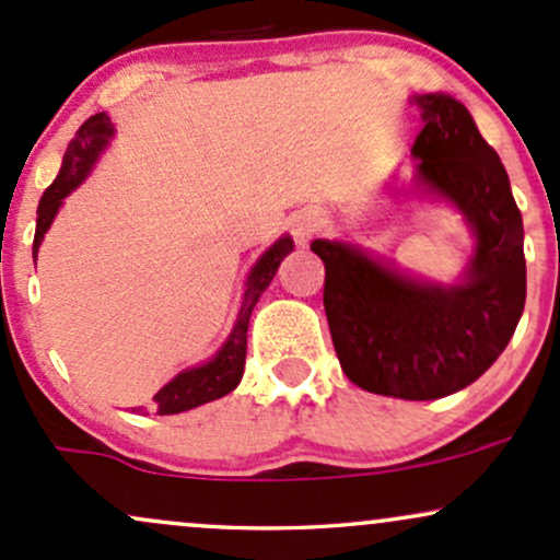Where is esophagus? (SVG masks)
<instances>
[{
	"mask_svg": "<svg viewBox=\"0 0 560 560\" xmlns=\"http://www.w3.org/2000/svg\"><path fill=\"white\" fill-rule=\"evenodd\" d=\"M318 226H320V215L313 208H302L289 218V231H292L294 242L298 244L311 242V236L316 234Z\"/></svg>",
	"mask_w": 560,
	"mask_h": 560,
	"instance_id": "esophagus-1",
	"label": "esophagus"
}]
</instances>
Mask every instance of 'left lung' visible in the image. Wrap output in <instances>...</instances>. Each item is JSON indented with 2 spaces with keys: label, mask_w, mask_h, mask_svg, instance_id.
<instances>
[{
  "label": "left lung",
  "mask_w": 560,
  "mask_h": 560,
  "mask_svg": "<svg viewBox=\"0 0 560 560\" xmlns=\"http://www.w3.org/2000/svg\"><path fill=\"white\" fill-rule=\"evenodd\" d=\"M416 184L453 202L474 231L458 284H434L347 242L316 240L324 307L342 371L358 387L436 400L468 387L511 342L526 300L524 223L498 152L450 94L413 96Z\"/></svg>",
  "instance_id": "left-lung-1"
}]
</instances>
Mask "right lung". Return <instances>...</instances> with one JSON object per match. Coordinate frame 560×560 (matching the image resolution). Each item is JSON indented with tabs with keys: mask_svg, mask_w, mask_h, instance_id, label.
Instances as JSON below:
<instances>
[{
	"mask_svg": "<svg viewBox=\"0 0 560 560\" xmlns=\"http://www.w3.org/2000/svg\"><path fill=\"white\" fill-rule=\"evenodd\" d=\"M113 131L115 128L105 113L92 115V118L75 131V139L70 141L66 158H62L60 173H57L55 182L47 186L42 202H38L34 258L44 234L52 226L62 199L89 176V171L94 168L100 152L105 150L107 141H110ZM292 249V240H289V236H281L273 247H268L266 253L260 255V260L255 262V268L247 276V289H244L240 316H236V324L234 329H231L226 342H223L221 350H218L208 363L195 365V369L182 371L176 378H171V382L152 397L150 410H155L158 416L182 413V410H191L197 408V405H205L229 395V392L240 384V378L244 374V358H247V326L249 316H253V307L255 302L260 300V294L266 292L268 284H271L281 260H284Z\"/></svg>",
	"mask_w": 560,
	"mask_h": 560,
	"instance_id": "add662e5",
	"label": "right lung"
}]
</instances>
